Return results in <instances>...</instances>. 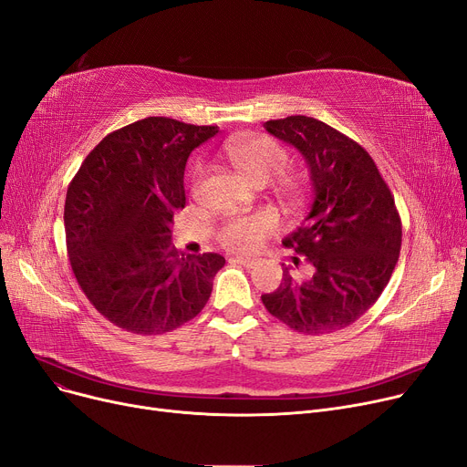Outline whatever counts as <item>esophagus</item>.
<instances>
[{"label": "esophagus", "mask_w": 467, "mask_h": 467, "mask_svg": "<svg viewBox=\"0 0 467 467\" xmlns=\"http://www.w3.org/2000/svg\"><path fill=\"white\" fill-rule=\"evenodd\" d=\"M234 261H238L240 265H244V267H248V269H254V267H257L259 265V259L257 257H236Z\"/></svg>", "instance_id": "esophagus-1"}]
</instances>
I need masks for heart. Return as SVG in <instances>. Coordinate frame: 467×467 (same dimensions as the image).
<instances>
[{
  "instance_id": "b5f03b06",
  "label": "heart",
  "mask_w": 467,
  "mask_h": 467,
  "mask_svg": "<svg viewBox=\"0 0 467 467\" xmlns=\"http://www.w3.org/2000/svg\"><path fill=\"white\" fill-rule=\"evenodd\" d=\"M223 154L229 164L254 185H265L288 164V152L269 137H234L223 147ZM198 177L200 170L194 171V179ZM284 194L290 204H297L299 185L288 181ZM273 229L275 221L265 213L238 217L225 223V227L219 231V240L229 250L252 252Z\"/></svg>"
}]
</instances>
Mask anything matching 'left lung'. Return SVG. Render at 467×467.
<instances>
[{"label": "left lung", "mask_w": 467, "mask_h": 467, "mask_svg": "<svg viewBox=\"0 0 467 467\" xmlns=\"http://www.w3.org/2000/svg\"><path fill=\"white\" fill-rule=\"evenodd\" d=\"M263 128L301 152L313 183L309 215L282 240L306 255L311 275L284 267L263 306L303 334L346 328L374 306L397 265L402 229L393 194L370 154L324 121L288 116Z\"/></svg>", "instance_id": "left-lung-1"}]
</instances>
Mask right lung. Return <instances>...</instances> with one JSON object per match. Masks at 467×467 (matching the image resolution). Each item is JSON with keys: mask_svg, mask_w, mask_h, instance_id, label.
<instances>
[{"mask_svg": "<svg viewBox=\"0 0 467 467\" xmlns=\"http://www.w3.org/2000/svg\"><path fill=\"white\" fill-rule=\"evenodd\" d=\"M219 131L164 116L109 133L67 191L65 233L74 276L91 306L133 334H164L208 303L219 254L171 246L170 223L185 208L191 152Z\"/></svg>", "mask_w": 467, "mask_h": 467, "instance_id": "right-lung-1", "label": "right lung"}]
</instances>
